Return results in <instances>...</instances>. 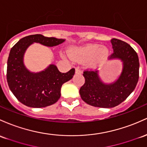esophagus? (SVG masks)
I'll list each match as a JSON object with an SVG mask.
<instances>
[{
    "mask_svg": "<svg viewBox=\"0 0 147 147\" xmlns=\"http://www.w3.org/2000/svg\"><path fill=\"white\" fill-rule=\"evenodd\" d=\"M82 72V71L80 70V69L79 68V67H76V68H75V73L81 74Z\"/></svg>",
    "mask_w": 147,
    "mask_h": 147,
    "instance_id": "obj_1",
    "label": "esophagus"
}]
</instances>
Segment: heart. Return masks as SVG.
Instances as JSON below:
<instances>
[{
	"label": "heart",
	"instance_id": "1",
	"mask_svg": "<svg viewBox=\"0 0 147 147\" xmlns=\"http://www.w3.org/2000/svg\"><path fill=\"white\" fill-rule=\"evenodd\" d=\"M71 56L76 60L86 62L89 67L102 65L107 60L109 49L99 45H87L82 47L75 48L71 51Z\"/></svg>",
	"mask_w": 147,
	"mask_h": 147
}]
</instances>
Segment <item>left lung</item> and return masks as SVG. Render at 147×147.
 <instances>
[{"label":"left lung","mask_w":147,"mask_h":147,"mask_svg":"<svg viewBox=\"0 0 147 147\" xmlns=\"http://www.w3.org/2000/svg\"><path fill=\"white\" fill-rule=\"evenodd\" d=\"M114 52L109 59H120L123 69L118 80L111 84L102 82L98 71L84 72V84L80 89L82 99L90 105L112 108L123 102L134 91L139 80L140 63L138 54L128 43L121 40H111Z\"/></svg>","instance_id":"8db88e82"}]
</instances>
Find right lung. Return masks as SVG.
<instances>
[{"label":"right lung","mask_w":147,"mask_h":147,"mask_svg":"<svg viewBox=\"0 0 147 147\" xmlns=\"http://www.w3.org/2000/svg\"><path fill=\"white\" fill-rule=\"evenodd\" d=\"M64 41L36 34L24 37L12 47L7 60V81L9 89L19 102L28 107L40 108L59 100L61 86L72 78L75 68L62 73L55 65L51 64L45 70L35 73L24 65V56L27 48L34 42L54 47Z\"/></svg>","instance_id":"add662e5"}]
</instances>
